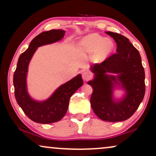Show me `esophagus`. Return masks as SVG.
<instances>
[{
  "instance_id": "esophagus-1",
  "label": "esophagus",
  "mask_w": 156,
  "mask_h": 156,
  "mask_svg": "<svg viewBox=\"0 0 156 156\" xmlns=\"http://www.w3.org/2000/svg\"><path fill=\"white\" fill-rule=\"evenodd\" d=\"M91 77V74L89 73V72H84L82 73V79H83V80L87 81V80H89Z\"/></svg>"
}]
</instances>
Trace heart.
<instances>
[{"instance_id":"obj_1","label":"heart","mask_w":156,"mask_h":156,"mask_svg":"<svg viewBox=\"0 0 156 156\" xmlns=\"http://www.w3.org/2000/svg\"><path fill=\"white\" fill-rule=\"evenodd\" d=\"M79 46L86 52L94 54L96 60L101 61L112 52L114 44L109 38H103L97 33H91L83 37Z\"/></svg>"}]
</instances>
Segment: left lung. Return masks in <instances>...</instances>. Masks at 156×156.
<instances>
[{
    "mask_svg": "<svg viewBox=\"0 0 156 156\" xmlns=\"http://www.w3.org/2000/svg\"><path fill=\"white\" fill-rule=\"evenodd\" d=\"M115 40L116 52L103 62L90 67L93 80L87 84L93 89L90 103L94 114L101 120L116 122L133 115L145 95V71L137 49L120 34L105 32ZM124 91L116 98L114 91Z\"/></svg>",
    "mask_w": 156,
    "mask_h": 156,
    "instance_id": "1",
    "label": "left lung"
}]
</instances>
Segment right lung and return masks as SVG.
Listing matches in <instances>:
<instances>
[{
    "mask_svg": "<svg viewBox=\"0 0 156 156\" xmlns=\"http://www.w3.org/2000/svg\"><path fill=\"white\" fill-rule=\"evenodd\" d=\"M65 34L63 30L42 32L32 40L28 48L19 57L13 75L15 97L27 116L36 123L48 124L61 120L67 112L70 97L83 84L82 75L79 74L60 85L50 97L43 101L34 99L27 91L28 66L35 51L39 47L59 41Z\"/></svg>",
    "mask_w": 156,
    "mask_h": 156,
    "instance_id": "add662e5",
    "label": "right lung"
}]
</instances>
